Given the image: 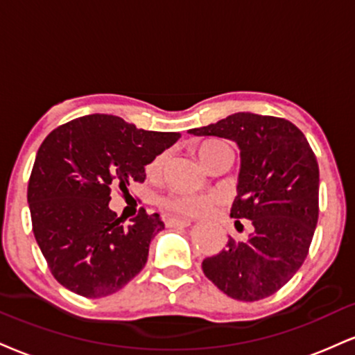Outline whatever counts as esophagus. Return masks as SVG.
Returning <instances> with one entry per match:
<instances>
[{
  "instance_id": "obj_1",
  "label": "esophagus",
  "mask_w": 355,
  "mask_h": 355,
  "mask_svg": "<svg viewBox=\"0 0 355 355\" xmlns=\"http://www.w3.org/2000/svg\"><path fill=\"white\" fill-rule=\"evenodd\" d=\"M191 221L190 220H185V218H168L166 220V226L168 228H187V226H190Z\"/></svg>"
}]
</instances>
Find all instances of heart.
<instances>
[{
	"instance_id": "obj_1",
	"label": "heart",
	"mask_w": 355,
	"mask_h": 355,
	"mask_svg": "<svg viewBox=\"0 0 355 355\" xmlns=\"http://www.w3.org/2000/svg\"><path fill=\"white\" fill-rule=\"evenodd\" d=\"M221 142H207L200 147L198 155L200 159L207 153L210 148L215 147V145H220ZM165 157L160 155L157 157L155 160H152L147 166L148 175H159L162 170V165H164ZM218 200L216 195H200V193H173L172 196L165 200L164 205L168 210L182 216H202L205 213L210 211L213 203Z\"/></svg>"
}]
</instances>
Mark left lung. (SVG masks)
<instances>
[{"label":"left lung","mask_w":355,"mask_h":355,"mask_svg":"<svg viewBox=\"0 0 355 355\" xmlns=\"http://www.w3.org/2000/svg\"><path fill=\"white\" fill-rule=\"evenodd\" d=\"M233 140L240 173L232 218L250 220L253 232L203 259L205 276L233 300L271 296L304 263L319 215V166L304 134L286 119L236 112L189 130Z\"/></svg>","instance_id":"left-lung-1"}]
</instances>
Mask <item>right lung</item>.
<instances>
[{
    "label": "right lung",
    "mask_w": 355,
    "mask_h": 355,
    "mask_svg": "<svg viewBox=\"0 0 355 355\" xmlns=\"http://www.w3.org/2000/svg\"><path fill=\"white\" fill-rule=\"evenodd\" d=\"M180 137L137 129L107 114L74 119L46 137L28 203L34 238L64 288L84 297L109 296L144 270L164 221L144 210L122 226L109 207L110 189L144 182L145 165Z\"/></svg>",
    "instance_id": "1"
}]
</instances>
